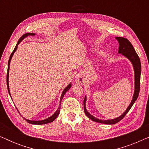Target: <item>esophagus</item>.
Masks as SVG:
<instances>
[{"instance_id": "obj_1", "label": "esophagus", "mask_w": 149, "mask_h": 149, "mask_svg": "<svg viewBox=\"0 0 149 149\" xmlns=\"http://www.w3.org/2000/svg\"><path fill=\"white\" fill-rule=\"evenodd\" d=\"M76 81L78 83H83L84 82V76L82 74H79L76 77Z\"/></svg>"}]
</instances>
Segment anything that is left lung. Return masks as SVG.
I'll use <instances>...</instances> for the list:
<instances>
[{
    "instance_id": "left-lung-1",
    "label": "left lung",
    "mask_w": 149,
    "mask_h": 149,
    "mask_svg": "<svg viewBox=\"0 0 149 149\" xmlns=\"http://www.w3.org/2000/svg\"><path fill=\"white\" fill-rule=\"evenodd\" d=\"M117 40H118L119 43V53L123 55L126 58L129 59L131 61L134 66V74H135V90H134V94L132 98V100L130 103V104L126 111L120 116V117L115 118L114 119H110V120H100L99 119H97L95 117H93L89 114L87 112L86 109V107H85V102H86V96L85 97L84 101H83V106H84V112L85 115L88 118H89L91 120L97 122V123H104V124H109V125H113V124H115L118 123V122L121 121L122 119H123L126 114H127L129 111L131 109L132 106L135 102V101L137 100L138 95H139L140 92V74H141V64H140V60L139 57H138L137 53L136 52L135 49H134L133 45H132L131 42L128 40L127 38L123 37H116Z\"/></svg>"
}]
</instances>
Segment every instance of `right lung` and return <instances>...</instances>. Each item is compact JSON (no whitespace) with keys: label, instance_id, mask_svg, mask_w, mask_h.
<instances>
[{"label":"right lung","instance_id":"obj_1","mask_svg":"<svg viewBox=\"0 0 149 149\" xmlns=\"http://www.w3.org/2000/svg\"><path fill=\"white\" fill-rule=\"evenodd\" d=\"M34 35H35V34H34V33H26V34H24V35H22V36H21V38H20L19 39V40H18V42H17V45H16L15 47L14 48V49H13V52L11 53V56H10V57H9V62H8V68H7V85L8 91H9V93L10 96H11V93H10V91H9V65H10V62H11V58H12V56H13V54H14V53L15 52L16 49H17V45H18L19 44V42H21L22 40H23L24 38H26V36H34ZM70 87H71V84L70 83V84H69V85H68V86H67V87H66V88H65V89H64V91H63V92H62V95H61V98H60V103H61V102H62V98H63V97H64V94H65V93H66V91H68V89L70 88ZM60 105H61V104H60V107H59V108L58 109V110H57V111H56V113H55L54 114V115H53L52 116V117H49V118H47V119H44V120H41V121H30V120L26 119H25V120H26V121L28 122V123H30V124H34V125H42V124L49 123H51V122H53V121H54V120L56 119L57 117H58V116L59 115V114H60Z\"/></svg>","mask_w":149,"mask_h":149}]
</instances>
